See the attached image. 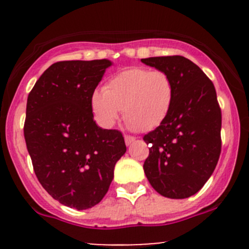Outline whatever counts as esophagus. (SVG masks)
Returning a JSON list of instances; mask_svg holds the SVG:
<instances>
[{"mask_svg":"<svg viewBox=\"0 0 249 249\" xmlns=\"http://www.w3.org/2000/svg\"><path fill=\"white\" fill-rule=\"evenodd\" d=\"M134 141H136V137L125 136V144H126V145H131Z\"/></svg>","mask_w":249,"mask_h":249,"instance_id":"34e87169","label":"esophagus"}]
</instances>
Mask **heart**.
<instances>
[{
  "instance_id": "b5f03b06",
  "label": "heart",
  "mask_w": 249,
  "mask_h": 249,
  "mask_svg": "<svg viewBox=\"0 0 249 249\" xmlns=\"http://www.w3.org/2000/svg\"><path fill=\"white\" fill-rule=\"evenodd\" d=\"M173 102L174 83L170 73L133 67L113 76L104 91H96L91 107L103 127H112L124 108L130 128L150 131L165 122Z\"/></svg>"
}]
</instances>
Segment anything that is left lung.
Here are the masks:
<instances>
[{
    "label": "left lung",
    "mask_w": 249,
    "mask_h": 249,
    "mask_svg": "<svg viewBox=\"0 0 249 249\" xmlns=\"http://www.w3.org/2000/svg\"><path fill=\"white\" fill-rule=\"evenodd\" d=\"M142 62L166 71L174 83L170 115L142 138L150 145L144 172L162 196L188 198L210 179L221 152V110L215 88L198 65L182 56Z\"/></svg>",
    "instance_id": "left-lung-1"
}]
</instances>
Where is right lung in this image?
Segmentation results:
<instances>
[{
  "mask_svg": "<svg viewBox=\"0 0 249 249\" xmlns=\"http://www.w3.org/2000/svg\"><path fill=\"white\" fill-rule=\"evenodd\" d=\"M111 65L108 59L53 63L28 96L24 139L37 179L53 199L78 211L104 198L126 152L121 131L99 127L91 107Z\"/></svg>",
  "mask_w": 249,
  "mask_h": 249,
  "instance_id": "add662e5",
  "label": "right lung"
}]
</instances>
